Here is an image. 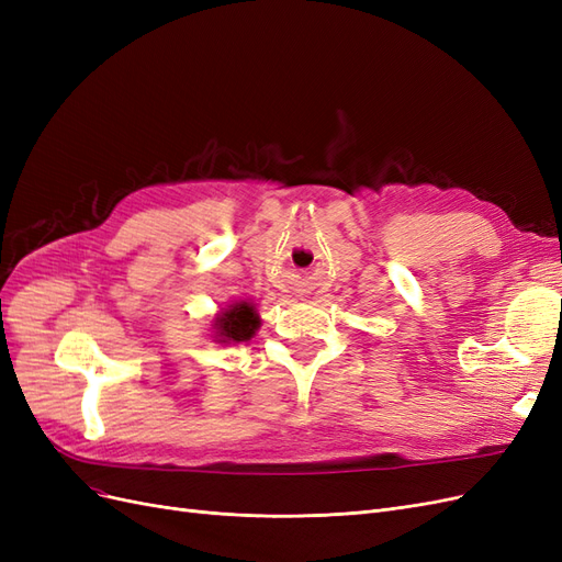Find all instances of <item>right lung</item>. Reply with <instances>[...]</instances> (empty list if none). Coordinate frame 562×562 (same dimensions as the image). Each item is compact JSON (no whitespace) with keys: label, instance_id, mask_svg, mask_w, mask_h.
I'll return each instance as SVG.
<instances>
[{"label":"right lung","instance_id":"right-lung-1","mask_svg":"<svg viewBox=\"0 0 562 562\" xmlns=\"http://www.w3.org/2000/svg\"><path fill=\"white\" fill-rule=\"evenodd\" d=\"M260 326V318L255 314L252 304L248 302H239L229 307L227 312H223L215 321L217 328V342H246L255 335Z\"/></svg>","mask_w":562,"mask_h":562}]
</instances>
